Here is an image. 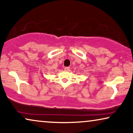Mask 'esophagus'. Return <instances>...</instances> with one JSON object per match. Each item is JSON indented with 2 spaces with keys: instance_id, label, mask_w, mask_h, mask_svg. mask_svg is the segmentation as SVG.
Masks as SVG:
<instances>
[{
  "instance_id": "obj_1",
  "label": "esophagus",
  "mask_w": 133,
  "mask_h": 133,
  "mask_svg": "<svg viewBox=\"0 0 133 133\" xmlns=\"http://www.w3.org/2000/svg\"><path fill=\"white\" fill-rule=\"evenodd\" d=\"M70 67H65L64 70H65V71H68L70 70Z\"/></svg>"
}]
</instances>
